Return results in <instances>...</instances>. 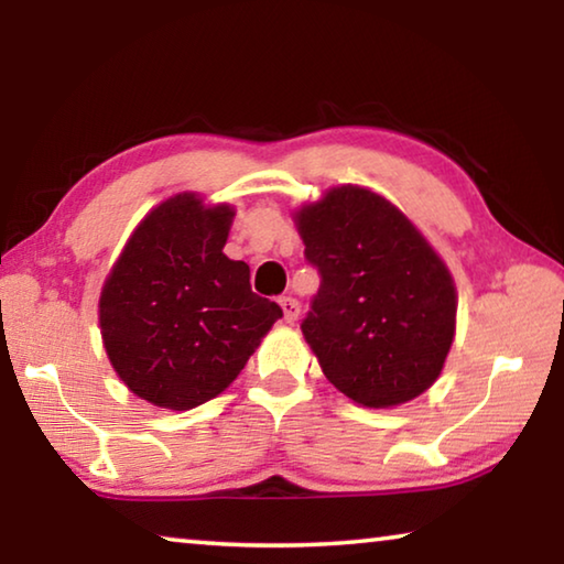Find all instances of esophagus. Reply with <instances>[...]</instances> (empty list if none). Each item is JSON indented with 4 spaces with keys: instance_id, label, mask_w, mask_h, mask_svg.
Listing matches in <instances>:
<instances>
[{
    "instance_id": "1",
    "label": "esophagus",
    "mask_w": 564,
    "mask_h": 564,
    "mask_svg": "<svg viewBox=\"0 0 564 564\" xmlns=\"http://www.w3.org/2000/svg\"><path fill=\"white\" fill-rule=\"evenodd\" d=\"M279 303H281V308H283V318H285V323L299 321V316H301V303H299V301L291 299V295H283V299H281Z\"/></svg>"
}]
</instances>
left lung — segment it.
<instances>
[{"mask_svg":"<svg viewBox=\"0 0 564 564\" xmlns=\"http://www.w3.org/2000/svg\"><path fill=\"white\" fill-rule=\"evenodd\" d=\"M318 269L301 330L323 373L352 403L393 408L441 376L455 336L453 275L423 234L360 186H336L295 212Z\"/></svg>","mask_w":564,"mask_h":564,"instance_id":"obj_1","label":"left lung"}]
</instances>
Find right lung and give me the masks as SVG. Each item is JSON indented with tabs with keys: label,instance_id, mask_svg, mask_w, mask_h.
I'll return each mask as SVG.
<instances>
[{
	"label": "right lung",
	"instance_id": "right-lung-1",
	"mask_svg": "<svg viewBox=\"0 0 564 564\" xmlns=\"http://www.w3.org/2000/svg\"><path fill=\"white\" fill-rule=\"evenodd\" d=\"M231 206L196 194L159 204L123 246L99 299L107 356L131 393L191 410L234 383L283 316L224 253Z\"/></svg>",
	"mask_w": 564,
	"mask_h": 564
}]
</instances>
